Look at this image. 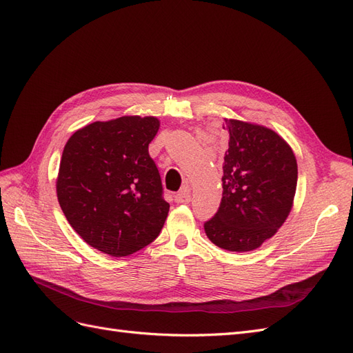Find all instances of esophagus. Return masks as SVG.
<instances>
[{
  "label": "esophagus",
  "mask_w": 353,
  "mask_h": 353,
  "mask_svg": "<svg viewBox=\"0 0 353 353\" xmlns=\"http://www.w3.org/2000/svg\"><path fill=\"white\" fill-rule=\"evenodd\" d=\"M191 200V194H190V188L188 187H184L181 191H178V193L175 194V201L176 203H190Z\"/></svg>",
  "instance_id": "obj_1"
}]
</instances>
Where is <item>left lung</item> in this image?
<instances>
[{
    "label": "left lung",
    "mask_w": 353,
    "mask_h": 353,
    "mask_svg": "<svg viewBox=\"0 0 353 353\" xmlns=\"http://www.w3.org/2000/svg\"><path fill=\"white\" fill-rule=\"evenodd\" d=\"M228 150L222 165V200L205 222L218 248L250 252L271 239L293 206L297 163L293 150L270 128L223 119Z\"/></svg>",
    "instance_id": "left-lung-1"
}]
</instances>
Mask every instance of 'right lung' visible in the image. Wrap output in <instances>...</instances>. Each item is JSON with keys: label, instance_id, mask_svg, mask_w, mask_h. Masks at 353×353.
<instances>
[{"label": "right lung", "instance_id": "obj_1", "mask_svg": "<svg viewBox=\"0 0 353 353\" xmlns=\"http://www.w3.org/2000/svg\"><path fill=\"white\" fill-rule=\"evenodd\" d=\"M153 116H122L74 132L63 150L57 199L66 219L91 248L114 258L156 240L169 203L148 144Z\"/></svg>", "mask_w": 353, "mask_h": 353}]
</instances>
